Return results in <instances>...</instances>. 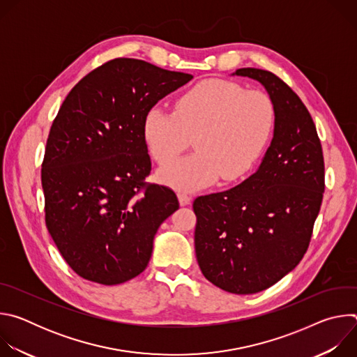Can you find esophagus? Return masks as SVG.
Instances as JSON below:
<instances>
[{
  "label": "esophagus",
  "mask_w": 357,
  "mask_h": 357,
  "mask_svg": "<svg viewBox=\"0 0 357 357\" xmlns=\"http://www.w3.org/2000/svg\"><path fill=\"white\" fill-rule=\"evenodd\" d=\"M178 199H179L181 206H186V205H189L190 200H192V197H190L188 193H185V192H179V193H178Z\"/></svg>",
  "instance_id": "esophagus-1"
}]
</instances>
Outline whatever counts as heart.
Masks as SVG:
<instances>
[{"label": "heart", "mask_w": 357, "mask_h": 357, "mask_svg": "<svg viewBox=\"0 0 357 357\" xmlns=\"http://www.w3.org/2000/svg\"><path fill=\"white\" fill-rule=\"evenodd\" d=\"M274 105L268 94L245 90L227 80H205L185 91L174 112L152 107L142 134L149 154L167 165L189 146L196 151L160 172L176 189H195L245 175L259 157L274 127Z\"/></svg>", "instance_id": "heart-1"}]
</instances>
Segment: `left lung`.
<instances>
[{"label":"left lung","mask_w":357,"mask_h":357,"mask_svg":"<svg viewBox=\"0 0 357 357\" xmlns=\"http://www.w3.org/2000/svg\"><path fill=\"white\" fill-rule=\"evenodd\" d=\"M234 75L264 86L274 105V134L251 176L195 199V251L206 280L247 295L278 282L307 252L324 197L325 164L314 120L287 83L256 68Z\"/></svg>","instance_id":"left-lung-1"}]
</instances>
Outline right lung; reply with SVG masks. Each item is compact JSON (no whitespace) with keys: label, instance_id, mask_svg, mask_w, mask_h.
I'll use <instances>...</instances> for the list:
<instances>
[{"label":"right lung","instance_id":"1","mask_svg":"<svg viewBox=\"0 0 357 357\" xmlns=\"http://www.w3.org/2000/svg\"><path fill=\"white\" fill-rule=\"evenodd\" d=\"M192 77L119 58L65 98L42 162L45 220L84 280L117 285L141 274L158 227L179 208L172 189L145 182L151 160L142 127L146 113Z\"/></svg>","mask_w":357,"mask_h":357}]
</instances>
